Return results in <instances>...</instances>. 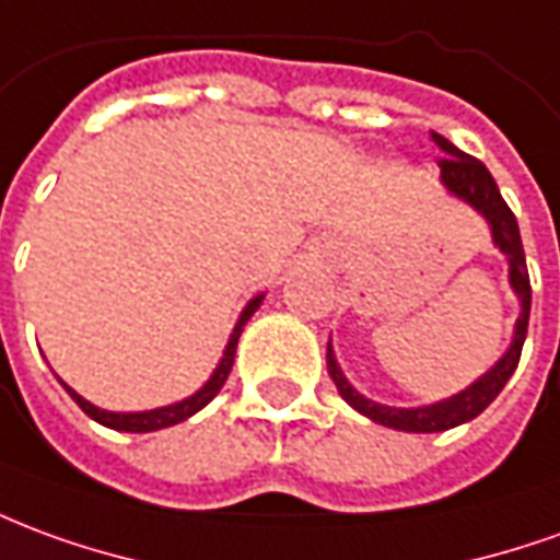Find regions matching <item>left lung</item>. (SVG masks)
Returning <instances> with one entry per match:
<instances>
[{"instance_id":"obj_1","label":"left lung","mask_w":560,"mask_h":560,"mask_svg":"<svg viewBox=\"0 0 560 560\" xmlns=\"http://www.w3.org/2000/svg\"><path fill=\"white\" fill-rule=\"evenodd\" d=\"M433 142L440 144V151L445 154V158H440L443 185L455 197L467 199L472 209H479L488 218L491 233H494V245L510 257V284L518 293V300H522V315H518V324H515V336H512L510 351L479 382H472L470 388L460 390L455 397H448V400L433 402V406H421V409H397V406H382V402L366 400L363 394H358V390L348 385L346 375H342V370H339V363L334 358V348L327 342V373L334 378L336 390L342 394V400L348 406H354L361 416H366L375 424L406 430V433H436V430L457 428V424H464V421L479 416L485 406L503 390V385L510 382V375L515 373L527 336V318H530V276H527L525 248H522V236H518V221H515V214L506 206V199L500 197L498 182L491 178V172L485 170L482 160L457 151L448 139L433 132Z\"/></svg>"}]
</instances>
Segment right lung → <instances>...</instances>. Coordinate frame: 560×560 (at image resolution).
Instances as JSON below:
<instances>
[{"label":"right lung","mask_w":560,"mask_h":560,"mask_svg":"<svg viewBox=\"0 0 560 560\" xmlns=\"http://www.w3.org/2000/svg\"><path fill=\"white\" fill-rule=\"evenodd\" d=\"M260 300H264V296H254L252 303L245 306L240 324H236V330H233L230 342H226V351H224V358H221V363H218V370H214L212 378H209V382H206L194 397H187V400L172 402V406H163V409H151V412H105V409H96V406L84 400V397H78L75 390L69 388V385H66V390L72 394V400H75L78 406L93 418V421H100V424H105V428L127 430V433H151V430L172 428V424H178V421H185V418L197 416L199 409L212 400L218 390L224 388L226 375H230V370H233V358H236V346H240L242 327H245V320L252 318L254 312H257Z\"/></svg>","instance_id":"add662e5"}]
</instances>
